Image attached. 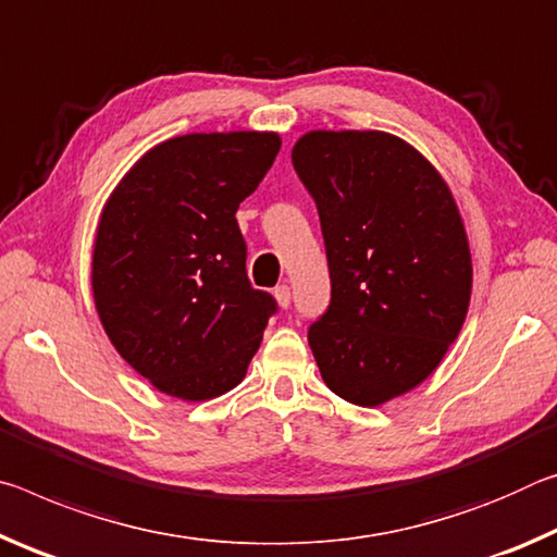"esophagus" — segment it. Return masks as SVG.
I'll list each match as a JSON object with an SVG mask.
<instances>
[{"label": "esophagus", "instance_id": "1", "mask_svg": "<svg viewBox=\"0 0 557 557\" xmlns=\"http://www.w3.org/2000/svg\"><path fill=\"white\" fill-rule=\"evenodd\" d=\"M273 296H276L281 308H288L290 306V288L286 284H281V286L273 288Z\"/></svg>", "mask_w": 557, "mask_h": 557}]
</instances>
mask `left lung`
I'll return each instance as SVG.
<instances>
[{
    "label": "left lung",
    "instance_id": "left-lung-1",
    "mask_svg": "<svg viewBox=\"0 0 557 557\" xmlns=\"http://www.w3.org/2000/svg\"><path fill=\"white\" fill-rule=\"evenodd\" d=\"M290 160L331 271V304L308 345L335 395L377 407L430 377L467 318L471 253L457 202L389 133L313 131Z\"/></svg>",
    "mask_w": 557,
    "mask_h": 557
}]
</instances>
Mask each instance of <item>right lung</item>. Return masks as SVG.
I'll return each instance as SVG.
<instances>
[{
  "label": "right lung",
  "instance_id": "obj_1",
  "mask_svg": "<svg viewBox=\"0 0 557 557\" xmlns=\"http://www.w3.org/2000/svg\"><path fill=\"white\" fill-rule=\"evenodd\" d=\"M281 150L276 133H193L160 143L108 199L94 298L123 360L165 395L239 385L276 298L246 276L236 209Z\"/></svg>",
  "mask_w": 557,
  "mask_h": 557
}]
</instances>
